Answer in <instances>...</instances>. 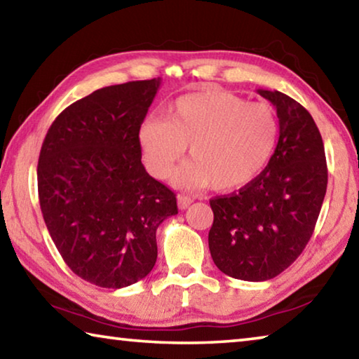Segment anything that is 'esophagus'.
Listing matches in <instances>:
<instances>
[{
    "mask_svg": "<svg viewBox=\"0 0 359 359\" xmlns=\"http://www.w3.org/2000/svg\"><path fill=\"white\" fill-rule=\"evenodd\" d=\"M193 203V198H190V196H187V194H179L177 196V204H179V209H187L188 205H190Z\"/></svg>",
    "mask_w": 359,
    "mask_h": 359,
    "instance_id": "34e87169",
    "label": "esophagus"
}]
</instances>
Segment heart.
I'll return each instance as SVG.
<instances>
[{
  "label": "heart",
  "instance_id": "1",
  "mask_svg": "<svg viewBox=\"0 0 359 359\" xmlns=\"http://www.w3.org/2000/svg\"><path fill=\"white\" fill-rule=\"evenodd\" d=\"M278 120L264 102H247L223 90L190 93L168 109L165 121L150 118L139 128L147 171L158 179L172 172L188 145L191 160L180 169L184 187L224 191L244 187L274 154Z\"/></svg>",
  "mask_w": 359,
  "mask_h": 359
}]
</instances>
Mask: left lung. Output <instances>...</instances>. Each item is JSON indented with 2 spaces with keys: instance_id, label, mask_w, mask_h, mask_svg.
Instances as JSON below:
<instances>
[{
  "instance_id": "obj_1",
  "label": "left lung",
  "mask_w": 359,
  "mask_h": 359,
  "mask_svg": "<svg viewBox=\"0 0 359 359\" xmlns=\"http://www.w3.org/2000/svg\"><path fill=\"white\" fill-rule=\"evenodd\" d=\"M258 93L277 111L274 155L239 193L210 199L212 259L223 274L247 282L274 278L299 257L327 185L325 145L312 115L277 90Z\"/></svg>"
}]
</instances>
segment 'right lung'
Instances as JSON below:
<instances>
[{"label":"right lung","instance_id":"add662e5","mask_svg":"<svg viewBox=\"0 0 359 359\" xmlns=\"http://www.w3.org/2000/svg\"><path fill=\"white\" fill-rule=\"evenodd\" d=\"M161 79L111 85L72 102L42 144V217L69 269L123 288L154 269L156 229L177 214L175 194L145 171L139 128Z\"/></svg>","mask_w":359,"mask_h":359}]
</instances>
